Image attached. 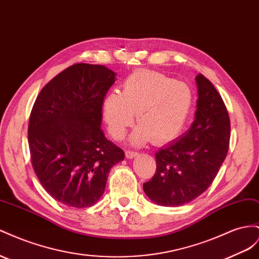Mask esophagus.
<instances>
[{"label": "esophagus", "mask_w": 259, "mask_h": 259, "mask_svg": "<svg viewBox=\"0 0 259 259\" xmlns=\"http://www.w3.org/2000/svg\"><path fill=\"white\" fill-rule=\"evenodd\" d=\"M138 155L137 151H132V150H126L125 151V156H126L127 159H133Z\"/></svg>", "instance_id": "34e87169"}]
</instances>
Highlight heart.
Wrapping results in <instances>:
<instances>
[{
	"label": "heart",
	"instance_id": "heart-1",
	"mask_svg": "<svg viewBox=\"0 0 259 259\" xmlns=\"http://www.w3.org/2000/svg\"><path fill=\"white\" fill-rule=\"evenodd\" d=\"M193 95L185 82L141 69L124 80L121 93L110 94L103 102V116L110 134L122 139L134 123L131 143L141 146L151 138L164 143L183 128L191 112Z\"/></svg>",
	"mask_w": 259,
	"mask_h": 259
}]
</instances>
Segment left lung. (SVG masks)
Masks as SVG:
<instances>
[{
    "mask_svg": "<svg viewBox=\"0 0 259 259\" xmlns=\"http://www.w3.org/2000/svg\"><path fill=\"white\" fill-rule=\"evenodd\" d=\"M195 120L183 136L156 153L155 176L144 192L157 205L178 207L197 198L210 186L225 161L230 143L226 104L204 75L196 76Z\"/></svg>",
    "mask_w": 259,
    "mask_h": 259,
    "instance_id": "obj_1",
    "label": "left lung"
}]
</instances>
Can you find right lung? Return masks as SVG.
Returning a JSON list of instances; mask_svg holds the SVG:
<instances>
[{
	"mask_svg": "<svg viewBox=\"0 0 259 259\" xmlns=\"http://www.w3.org/2000/svg\"><path fill=\"white\" fill-rule=\"evenodd\" d=\"M115 81L103 65L77 63L38 95L28 125L31 163L45 190L62 204L87 208L106 190L125 153L101 130L102 104Z\"/></svg>",
	"mask_w": 259,
	"mask_h": 259,
	"instance_id": "add662e5",
	"label": "right lung"
}]
</instances>
